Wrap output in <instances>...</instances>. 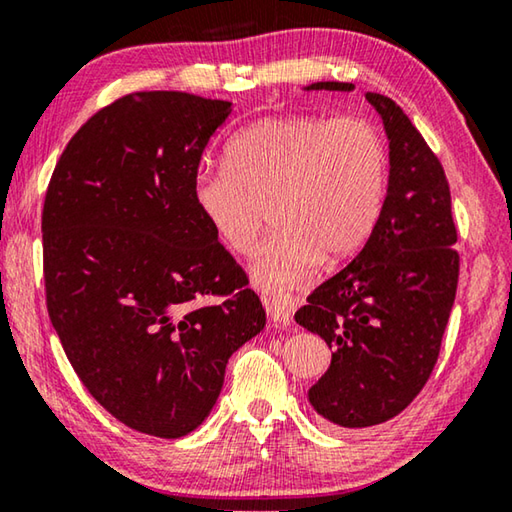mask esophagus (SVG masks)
Masks as SVG:
<instances>
[{
    "label": "esophagus",
    "instance_id": "esophagus-1",
    "mask_svg": "<svg viewBox=\"0 0 512 512\" xmlns=\"http://www.w3.org/2000/svg\"><path fill=\"white\" fill-rule=\"evenodd\" d=\"M264 307L273 323L289 327L293 320V311H296V300H293L291 293H273V296L264 298Z\"/></svg>",
    "mask_w": 512,
    "mask_h": 512
}]
</instances>
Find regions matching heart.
<instances>
[{"instance_id":"b5f03b06","label":"heart","mask_w":512,"mask_h":512,"mask_svg":"<svg viewBox=\"0 0 512 512\" xmlns=\"http://www.w3.org/2000/svg\"><path fill=\"white\" fill-rule=\"evenodd\" d=\"M388 149L363 117L275 115L228 142L225 167L196 173L201 219L235 255H250L271 207L277 230L250 266L259 289H287L359 250L381 214Z\"/></svg>"}]
</instances>
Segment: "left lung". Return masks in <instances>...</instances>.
<instances>
[{
  "label": "left lung",
  "instance_id": "obj_1",
  "mask_svg": "<svg viewBox=\"0 0 512 512\" xmlns=\"http://www.w3.org/2000/svg\"><path fill=\"white\" fill-rule=\"evenodd\" d=\"M305 90L352 92L354 85L320 81ZM366 101L388 140L384 207L361 253L296 311V323L332 350L309 402L327 422L348 429L395 418L422 391L458 284L443 164L393 99L366 92Z\"/></svg>",
  "mask_w": 512,
  "mask_h": 512
}]
</instances>
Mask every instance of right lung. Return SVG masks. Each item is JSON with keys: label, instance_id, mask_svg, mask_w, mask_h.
I'll return each instance as SVG.
<instances>
[{"label": "right lung", "instance_id": "right-lung-1", "mask_svg": "<svg viewBox=\"0 0 512 512\" xmlns=\"http://www.w3.org/2000/svg\"><path fill=\"white\" fill-rule=\"evenodd\" d=\"M230 112V101L187 92L128 94L79 128L47 189L51 325L94 400L149 436L192 433L219 400L232 352L266 325L192 198Z\"/></svg>", "mask_w": 512, "mask_h": 512}]
</instances>
